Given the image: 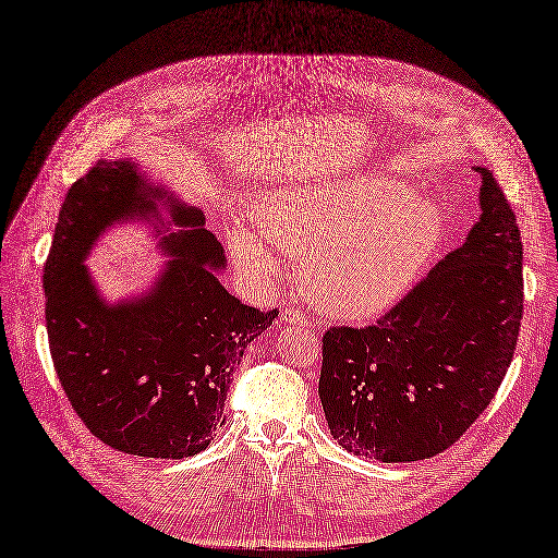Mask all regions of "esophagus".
Returning a JSON list of instances; mask_svg holds the SVG:
<instances>
[{
    "mask_svg": "<svg viewBox=\"0 0 558 558\" xmlns=\"http://www.w3.org/2000/svg\"><path fill=\"white\" fill-rule=\"evenodd\" d=\"M280 319L284 322V325H299V327H308L311 325L308 315H305L299 308H294V305H284V308L280 311Z\"/></svg>",
    "mask_w": 558,
    "mask_h": 558,
    "instance_id": "esophagus-1",
    "label": "esophagus"
}]
</instances>
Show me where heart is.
I'll use <instances>...</instances> for the list:
<instances>
[{"mask_svg":"<svg viewBox=\"0 0 558 558\" xmlns=\"http://www.w3.org/2000/svg\"><path fill=\"white\" fill-rule=\"evenodd\" d=\"M442 239L440 206L383 175L280 185L264 194L257 222H236L229 231L233 259L262 280L280 274L276 245L305 257V292L340 319H368L391 308Z\"/></svg>","mask_w":558,"mask_h":558,"instance_id":"heart-1","label":"heart"}]
</instances>
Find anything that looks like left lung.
Listing matches in <instances>:
<instances>
[{
  "mask_svg": "<svg viewBox=\"0 0 558 558\" xmlns=\"http://www.w3.org/2000/svg\"><path fill=\"white\" fill-rule=\"evenodd\" d=\"M469 239L377 325L331 327L319 401L331 436L356 457L428 459L454 445L496 397L524 313L521 233L489 169Z\"/></svg>",
  "mask_w": 558,
  "mask_h": 558,
  "instance_id": "8db88e82",
  "label": "left lung"
}]
</instances>
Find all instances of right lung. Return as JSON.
<instances>
[{"label": "right lung", "instance_id": "right-lung-1", "mask_svg": "<svg viewBox=\"0 0 558 558\" xmlns=\"http://www.w3.org/2000/svg\"><path fill=\"white\" fill-rule=\"evenodd\" d=\"M159 205L179 227L162 240L174 259L141 300L106 304L84 257L106 226L159 219ZM204 222L132 159L97 161L64 196L44 274L50 356L71 408L118 452L185 459L206 449L245 348L278 317L225 290L222 245Z\"/></svg>", "mask_w": 558, "mask_h": 558}]
</instances>
